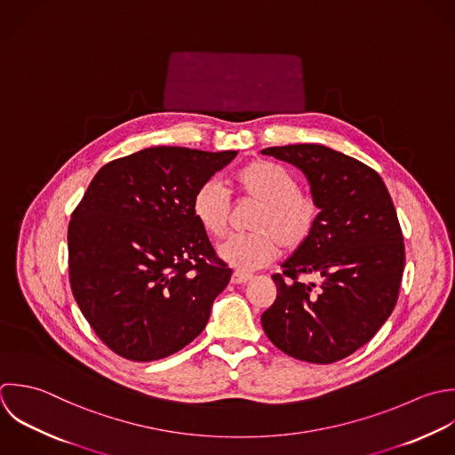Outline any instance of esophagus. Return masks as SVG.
Segmentation results:
<instances>
[{
  "label": "esophagus",
  "mask_w": 455,
  "mask_h": 455,
  "mask_svg": "<svg viewBox=\"0 0 455 455\" xmlns=\"http://www.w3.org/2000/svg\"><path fill=\"white\" fill-rule=\"evenodd\" d=\"M253 276L244 271H234L232 273V283H248Z\"/></svg>",
  "instance_id": "1"
}]
</instances>
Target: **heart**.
Wrapping results in <instances>:
<instances>
[{
	"label": "heart",
	"mask_w": 455,
	"mask_h": 455,
	"mask_svg": "<svg viewBox=\"0 0 455 455\" xmlns=\"http://www.w3.org/2000/svg\"><path fill=\"white\" fill-rule=\"evenodd\" d=\"M234 188L241 198L259 204V209L250 221L251 234L234 235L218 248L220 259L227 264L253 271L273 262L282 244L294 251L314 235L319 204L298 188L294 175L283 166L267 159L250 161L235 172ZM191 212L212 239L227 235L230 198L218 180L209 179L198 186L191 198Z\"/></svg>",
	"instance_id": "b5f03b06"
}]
</instances>
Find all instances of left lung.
I'll return each instance as SVG.
<instances>
[{
    "mask_svg": "<svg viewBox=\"0 0 455 455\" xmlns=\"http://www.w3.org/2000/svg\"><path fill=\"white\" fill-rule=\"evenodd\" d=\"M262 154L298 166L321 209L314 235L273 276L276 299L262 328L292 358L339 362L395 308L406 253L394 202L376 170L330 147L299 143ZM303 274L321 277L320 285L303 284Z\"/></svg>",
    "mask_w": 455,
    "mask_h": 455,
    "instance_id": "left-lung-1",
    "label": "left lung"
}]
</instances>
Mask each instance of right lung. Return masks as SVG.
Segmentation results:
<instances>
[{
    "label": "right lung",
    "instance_id": "obj_1",
    "mask_svg": "<svg viewBox=\"0 0 455 455\" xmlns=\"http://www.w3.org/2000/svg\"><path fill=\"white\" fill-rule=\"evenodd\" d=\"M235 150L150 147L104 164L72 211L68 280L95 335L131 362L166 358L205 328L232 269L191 212Z\"/></svg>",
    "mask_w": 455,
    "mask_h": 455
}]
</instances>
